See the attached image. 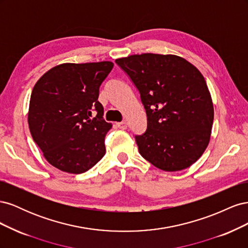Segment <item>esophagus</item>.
I'll list each match as a JSON object with an SVG mask.
<instances>
[{
	"mask_svg": "<svg viewBox=\"0 0 248 248\" xmlns=\"http://www.w3.org/2000/svg\"><path fill=\"white\" fill-rule=\"evenodd\" d=\"M117 126L119 127L120 129H126L127 128V123L126 122H120V123H117Z\"/></svg>",
	"mask_w": 248,
	"mask_h": 248,
	"instance_id": "34e87169",
	"label": "esophagus"
}]
</instances>
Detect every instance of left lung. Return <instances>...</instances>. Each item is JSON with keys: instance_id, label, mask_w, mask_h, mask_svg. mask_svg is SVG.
<instances>
[{"instance_id": "left-lung-1", "label": "left lung", "mask_w": 248, "mask_h": 248, "mask_svg": "<svg viewBox=\"0 0 248 248\" xmlns=\"http://www.w3.org/2000/svg\"><path fill=\"white\" fill-rule=\"evenodd\" d=\"M116 63L139 90L146 109L147 129L136 136L140 154L166 171L190 167L209 144L214 118L202 73L175 55H133Z\"/></svg>"}]
</instances>
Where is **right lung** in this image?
<instances>
[{
	"label": "right lung",
	"instance_id": "right-lung-1",
	"mask_svg": "<svg viewBox=\"0 0 248 248\" xmlns=\"http://www.w3.org/2000/svg\"><path fill=\"white\" fill-rule=\"evenodd\" d=\"M112 67L108 61L65 63L36 82L30 99L29 128L52 167L81 174L106 154L104 138L111 124L104 121L98 96Z\"/></svg>",
	"mask_w": 248,
	"mask_h": 248
}]
</instances>
